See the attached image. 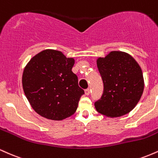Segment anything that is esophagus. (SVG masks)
<instances>
[{"instance_id": "esophagus-1", "label": "esophagus", "mask_w": 158, "mask_h": 158, "mask_svg": "<svg viewBox=\"0 0 158 158\" xmlns=\"http://www.w3.org/2000/svg\"><path fill=\"white\" fill-rule=\"evenodd\" d=\"M85 94L86 96H88L90 94V89H86L85 90Z\"/></svg>"}]
</instances>
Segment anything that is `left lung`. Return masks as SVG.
I'll return each mask as SVG.
<instances>
[{
    "label": "left lung",
    "mask_w": 158,
    "mask_h": 158,
    "mask_svg": "<svg viewBox=\"0 0 158 158\" xmlns=\"http://www.w3.org/2000/svg\"><path fill=\"white\" fill-rule=\"evenodd\" d=\"M104 90L94 104L99 114L108 117H119L129 113L140 99L144 89L143 72L131 55L111 51L97 59Z\"/></svg>",
    "instance_id": "8db88e82"
}]
</instances>
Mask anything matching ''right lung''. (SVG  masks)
<instances>
[{"label": "right lung", "instance_id": "right-lung-1", "mask_svg": "<svg viewBox=\"0 0 158 158\" xmlns=\"http://www.w3.org/2000/svg\"><path fill=\"white\" fill-rule=\"evenodd\" d=\"M75 60L61 51L42 50L29 61L22 75L23 92L40 116L62 120L75 113L85 94L72 72Z\"/></svg>", "mask_w": 158, "mask_h": 158}]
</instances>
